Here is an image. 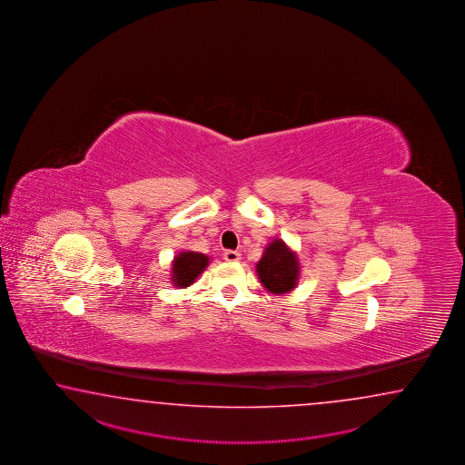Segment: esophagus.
<instances>
[{"mask_svg":"<svg viewBox=\"0 0 465 465\" xmlns=\"http://www.w3.org/2000/svg\"><path fill=\"white\" fill-rule=\"evenodd\" d=\"M223 257L228 261V262H237L239 259H241V252H237V251H232V249H228V251H224V254Z\"/></svg>","mask_w":465,"mask_h":465,"instance_id":"34e87169","label":"esophagus"}]
</instances>
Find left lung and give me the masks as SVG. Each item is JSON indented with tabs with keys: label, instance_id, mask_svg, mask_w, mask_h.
<instances>
[{
	"label": "left lung",
	"instance_id": "obj_1",
	"mask_svg": "<svg viewBox=\"0 0 465 465\" xmlns=\"http://www.w3.org/2000/svg\"><path fill=\"white\" fill-rule=\"evenodd\" d=\"M256 271L262 286L269 292H289L296 286L299 276L296 254L289 251L282 241L276 239L266 247L264 256L257 262Z\"/></svg>",
	"mask_w": 465,
	"mask_h": 465
}]
</instances>
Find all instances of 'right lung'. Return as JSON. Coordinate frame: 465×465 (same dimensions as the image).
Masks as SVG:
<instances>
[{
	"instance_id": "obj_1",
	"label": "right lung",
	"mask_w": 465,
	"mask_h": 465,
	"mask_svg": "<svg viewBox=\"0 0 465 465\" xmlns=\"http://www.w3.org/2000/svg\"><path fill=\"white\" fill-rule=\"evenodd\" d=\"M208 256L199 252H181L174 257L173 264V282L178 287H188L196 281V277L203 272V269L208 266Z\"/></svg>"
}]
</instances>
